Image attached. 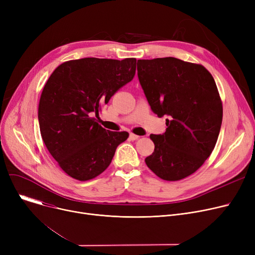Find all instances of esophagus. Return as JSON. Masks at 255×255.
I'll list each match as a JSON object with an SVG mask.
<instances>
[{
    "instance_id": "esophagus-1",
    "label": "esophagus",
    "mask_w": 255,
    "mask_h": 255,
    "mask_svg": "<svg viewBox=\"0 0 255 255\" xmlns=\"http://www.w3.org/2000/svg\"><path fill=\"white\" fill-rule=\"evenodd\" d=\"M129 138H130L131 140H136V139H138V138H139V136H138V135H136V134H134V133H130Z\"/></svg>"
}]
</instances>
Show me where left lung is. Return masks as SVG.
<instances>
[{
    "instance_id": "left-lung-1",
    "label": "left lung",
    "mask_w": 255,
    "mask_h": 255,
    "mask_svg": "<svg viewBox=\"0 0 255 255\" xmlns=\"http://www.w3.org/2000/svg\"><path fill=\"white\" fill-rule=\"evenodd\" d=\"M137 75L152 111L166 116V131L151 134L155 144L145 164L157 177H189L211 155L222 123V101L212 74L203 65L177 58L137 61Z\"/></svg>"
}]
</instances>
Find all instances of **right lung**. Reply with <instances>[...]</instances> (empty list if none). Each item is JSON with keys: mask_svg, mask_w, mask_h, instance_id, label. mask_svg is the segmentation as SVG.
<instances>
[{"mask_svg": "<svg viewBox=\"0 0 255 255\" xmlns=\"http://www.w3.org/2000/svg\"><path fill=\"white\" fill-rule=\"evenodd\" d=\"M136 59L70 60L51 73L40 96V133L50 155L69 177L89 181L111 164L126 131L105 130L92 116L133 79Z\"/></svg>", "mask_w": 255, "mask_h": 255, "instance_id": "obj_1", "label": "right lung"}]
</instances>
